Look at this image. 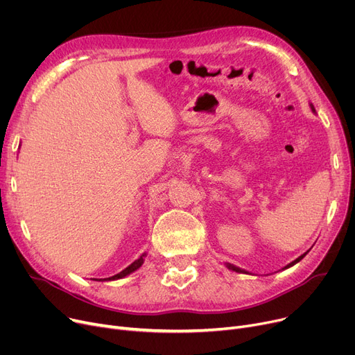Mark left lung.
I'll return each instance as SVG.
<instances>
[{
    "label": "left lung",
    "instance_id": "obj_1",
    "mask_svg": "<svg viewBox=\"0 0 355 355\" xmlns=\"http://www.w3.org/2000/svg\"><path fill=\"white\" fill-rule=\"evenodd\" d=\"M309 106H311V110L313 112V114H316V112H315V107H313V105H312V103H309ZM308 252H309V250H308ZM308 252H305L304 254H301L300 257L295 259L293 262H291L289 265H286V266H285L282 270H285V269H288V268H292V266H293V265H296L297 262H301V260H302V259L306 256V253H308ZM226 268H229L230 270H234V272H237V273H246V275H252V273H249L248 270H245V269H240V268H237V266H234V265H232V263H226Z\"/></svg>",
    "mask_w": 355,
    "mask_h": 355
}]
</instances>
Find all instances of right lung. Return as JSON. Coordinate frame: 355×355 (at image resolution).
<instances>
[{
    "instance_id": "right-lung-1",
    "label": "right lung",
    "mask_w": 355,
    "mask_h": 355,
    "mask_svg": "<svg viewBox=\"0 0 355 355\" xmlns=\"http://www.w3.org/2000/svg\"><path fill=\"white\" fill-rule=\"evenodd\" d=\"M145 256H146V253H142L135 262H132L130 263L128 268H125L122 272H119V273H116L115 276H110V277H106V279H103V281H116V279H122V277H125V276H128V275H130V273H134L135 270H138L141 266H142V263H144V260H145ZM95 281H98V279H95ZM102 281V279H101Z\"/></svg>"
}]
</instances>
